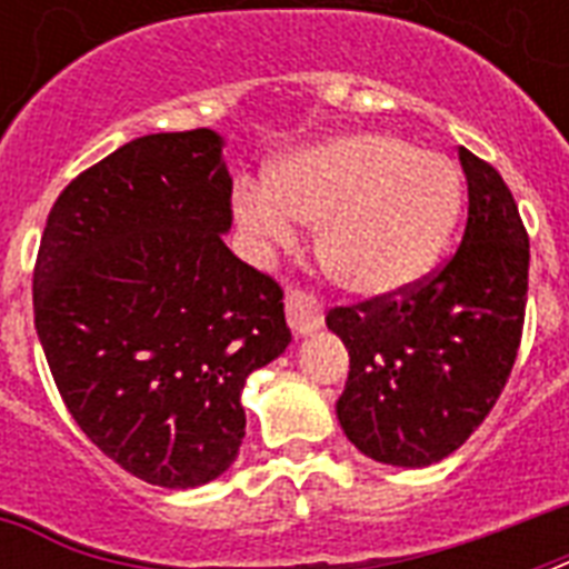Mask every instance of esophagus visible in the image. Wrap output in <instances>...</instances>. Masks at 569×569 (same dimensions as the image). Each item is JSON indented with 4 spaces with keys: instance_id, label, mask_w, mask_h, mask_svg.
Here are the masks:
<instances>
[{
    "instance_id": "esophagus-1",
    "label": "esophagus",
    "mask_w": 569,
    "mask_h": 569,
    "mask_svg": "<svg viewBox=\"0 0 569 569\" xmlns=\"http://www.w3.org/2000/svg\"><path fill=\"white\" fill-rule=\"evenodd\" d=\"M286 319H289V328L298 337H307V333H316L325 325V312H321L319 301L310 298V295L289 292L286 295Z\"/></svg>"
}]
</instances>
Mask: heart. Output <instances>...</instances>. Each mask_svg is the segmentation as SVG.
Masks as SVG:
<instances>
[{"label": "heart", "instance_id": "b5f03b06", "mask_svg": "<svg viewBox=\"0 0 569 569\" xmlns=\"http://www.w3.org/2000/svg\"><path fill=\"white\" fill-rule=\"evenodd\" d=\"M463 206L458 168L396 136H333L277 159L266 182H241L232 218L250 248L292 244L319 227L316 259L355 298H389L419 283L449 244Z\"/></svg>", "mask_w": 569, "mask_h": 569}]
</instances>
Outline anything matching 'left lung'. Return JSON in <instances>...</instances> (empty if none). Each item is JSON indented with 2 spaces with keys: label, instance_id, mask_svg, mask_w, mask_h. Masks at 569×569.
I'll use <instances>...</instances> for the list:
<instances>
[{
  "label": "left lung",
  "instance_id": "obj_1",
  "mask_svg": "<svg viewBox=\"0 0 569 569\" xmlns=\"http://www.w3.org/2000/svg\"><path fill=\"white\" fill-rule=\"evenodd\" d=\"M469 218L440 274L401 298L328 312L351 357L342 431L389 467L440 463L485 422L511 375L529 292V236L493 164L458 150Z\"/></svg>",
  "mask_w": 569,
  "mask_h": 569
}]
</instances>
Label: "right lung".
I'll return each instance as SVG.
<instances>
[{"label": "right lung", "instance_id": "1", "mask_svg": "<svg viewBox=\"0 0 569 569\" xmlns=\"http://www.w3.org/2000/svg\"><path fill=\"white\" fill-rule=\"evenodd\" d=\"M212 129L159 132L79 173L47 218L34 328L84 437L147 485L223 476L241 389L292 342L283 292L241 262Z\"/></svg>", "mask_w": 569, "mask_h": 569}]
</instances>
